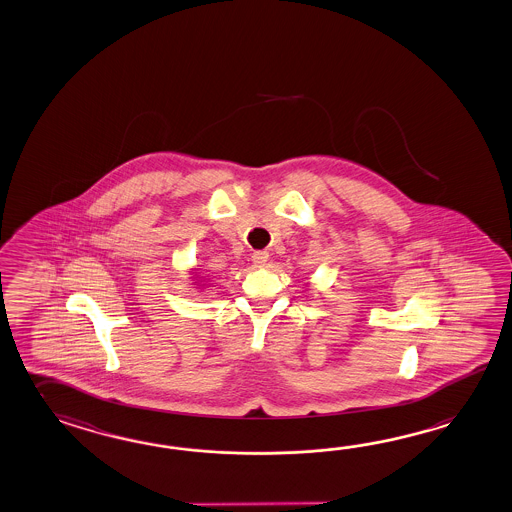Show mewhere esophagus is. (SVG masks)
<instances>
[{
	"instance_id": "esophagus-1",
	"label": "esophagus",
	"mask_w": 512,
	"mask_h": 512,
	"mask_svg": "<svg viewBox=\"0 0 512 512\" xmlns=\"http://www.w3.org/2000/svg\"><path fill=\"white\" fill-rule=\"evenodd\" d=\"M268 251H255L253 255H251V261H253V264L255 266H264L266 264V261H268Z\"/></svg>"
}]
</instances>
